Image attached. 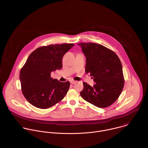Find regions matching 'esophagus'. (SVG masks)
<instances>
[{
  "label": "esophagus",
  "mask_w": 148,
  "mask_h": 148,
  "mask_svg": "<svg viewBox=\"0 0 148 148\" xmlns=\"http://www.w3.org/2000/svg\"><path fill=\"white\" fill-rule=\"evenodd\" d=\"M70 83H71V84H75L76 83V82L73 80H70Z\"/></svg>",
  "instance_id": "obj_1"
}]
</instances>
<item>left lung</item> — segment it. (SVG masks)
Instances as JSON below:
<instances>
[{
	"label": "left lung",
	"instance_id": "obj_1",
	"mask_svg": "<svg viewBox=\"0 0 148 148\" xmlns=\"http://www.w3.org/2000/svg\"><path fill=\"white\" fill-rule=\"evenodd\" d=\"M86 57L85 72L92 76L96 84L83 83L80 95L87 102L106 108L120 96L124 85L122 64L117 55L106 47L93 42L78 44Z\"/></svg>",
	"mask_w": 148,
	"mask_h": 148
}]
</instances>
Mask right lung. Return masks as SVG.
<instances>
[{"label":"right lung","instance_id":"obj_1","mask_svg":"<svg viewBox=\"0 0 148 148\" xmlns=\"http://www.w3.org/2000/svg\"><path fill=\"white\" fill-rule=\"evenodd\" d=\"M74 45L51 44L39 47L29 55L21 70L19 79L22 93L31 104L47 109L63 100L70 83L53 79L51 74L62 69L64 55Z\"/></svg>","mask_w":148,"mask_h":148}]
</instances>
